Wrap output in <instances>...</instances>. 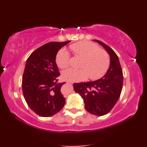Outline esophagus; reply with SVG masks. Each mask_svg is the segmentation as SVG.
Listing matches in <instances>:
<instances>
[{"label": "esophagus", "instance_id": "obj_1", "mask_svg": "<svg viewBox=\"0 0 147 147\" xmlns=\"http://www.w3.org/2000/svg\"><path fill=\"white\" fill-rule=\"evenodd\" d=\"M67 83H69V84H73V83L72 82H67Z\"/></svg>", "mask_w": 147, "mask_h": 147}]
</instances>
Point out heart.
Segmentation results:
<instances>
[{
	"mask_svg": "<svg viewBox=\"0 0 147 147\" xmlns=\"http://www.w3.org/2000/svg\"><path fill=\"white\" fill-rule=\"evenodd\" d=\"M73 54L83 58L80 69L70 68L62 72V78L67 82H82L88 77L97 80L105 74L109 66V57L104 50L89 42H80L70 45ZM70 55L67 50H60L56 55V63L60 68H65L69 65Z\"/></svg>",
	"mask_w": 147,
	"mask_h": 147,
	"instance_id": "1",
	"label": "heart"
}]
</instances>
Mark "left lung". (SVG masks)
Segmentation results:
<instances>
[{"label": "left lung", "instance_id": "1", "mask_svg": "<svg viewBox=\"0 0 147 147\" xmlns=\"http://www.w3.org/2000/svg\"><path fill=\"white\" fill-rule=\"evenodd\" d=\"M110 56V65L105 75L98 80L74 83V90L82 96L86 110L93 115L107 114L116 104L123 88V71L119 58L111 47L97 40Z\"/></svg>", "mask_w": 147, "mask_h": 147}]
</instances>
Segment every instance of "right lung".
<instances>
[{"mask_svg": "<svg viewBox=\"0 0 147 147\" xmlns=\"http://www.w3.org/2000/svg\"><path fill=\"white\" fill-rule=\"evenodd\" d=\"M70 42L47 43L32 53L26 62L23 95L30 108L40 116H52L65 105L61 88L65 82L57 83L60 73L55 60L59 50Z\"/></svg>", "mask_w": 147, "mask_h": 147, "instance_id": "right-lung-1", "label": "right lung"}]
</instances>
